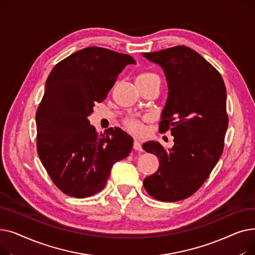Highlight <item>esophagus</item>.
Instances as JSON below:
<instances>
[{
	"label": "esophagus",
	"mask_w": 255,
	"mask_h": 255,
	"mask_svg": "<svg viewBox=\"0 0 255 255\" xmlns=\"http://www.w3.org/2000/svg\"><path fill=\"white\" fill-rule=\"evenodd\" d=\"M133 149L136 150V151H139V152H142V146H141V143L138 141V140H134V142H133Z\"/></svg>",
	"instance_id": "34e87169"
}]
</instances>
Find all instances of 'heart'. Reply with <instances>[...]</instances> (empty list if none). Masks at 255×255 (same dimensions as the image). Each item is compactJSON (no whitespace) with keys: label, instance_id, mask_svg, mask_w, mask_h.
Wrapping results in <instances>:
<instances>
[{"label":"heart","instance_id":"b5f03b06","mask_svg":"<svg viewBox=\"0 0 255 255\" xmlns=\"http://www.w3.org/2000/svg\"><path fill=\"white\" fill-rule=\"evenodd\" d=\"M155 77H158V76L156 74L152 73V72H140L136 76L135 82H144V80H149V79H152V78H155ZM126 126L130 131L134 132V133H140L143 130V127H142L141 123L139 122L138 120H135V119L127 120L126 121Z\"/></svg>","mask_w":255,"mask_h":255}]
</instances>
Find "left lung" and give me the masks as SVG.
<instances>
[{
    "label": "left lung",
    "instance_id": "left-lung-1",
    "mask_svg": "<svg viewBox=\"0 0 255 255\" xmlns=\"http://www.w3.org/2000/svg\"><path fill=\"white\" fill-rule=\"evenodd\" d=\"M142 56L164 71L168 97L159 131L170 129L175 142L168 150L154 140L142 144L160 163L158 170L143 180V186L158 200L177 202L200 188L221 157L229 126L226 89L220 73L187 46Z\"/></svg>",
    "mask_w": 255,
    "mask_h": 255
}]
</instances>
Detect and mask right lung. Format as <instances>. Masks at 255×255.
<instances>
[{
  "mask_svg": "<svg viewBox=\"0 0 255 255\" xmlns=\"http://www.w3.org/2000/svg\"><path fill=\"white\" fill-rule=\"evenodd\" d=\"M134 59L91 46L58 63L49 73L36 113L37 152L48 176L65 194L100 192L113 165L131 152L133 138L118 127L98 135L88 117L102 102L125 66Z\"/></svg>",
  "mask_w": 255,
  "mask_h": 255,
  "instance_id": "1",
  "label": "right lung"
}]
</instances>
